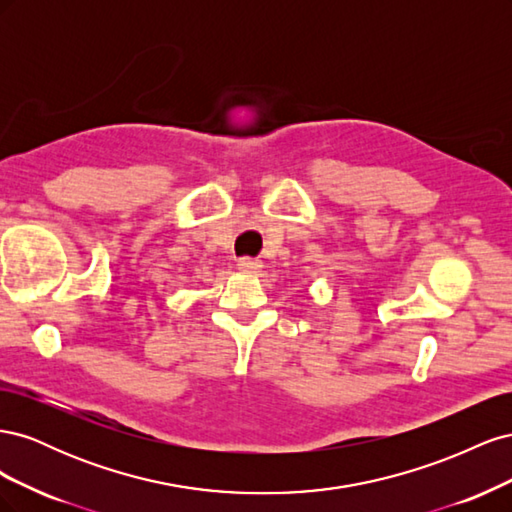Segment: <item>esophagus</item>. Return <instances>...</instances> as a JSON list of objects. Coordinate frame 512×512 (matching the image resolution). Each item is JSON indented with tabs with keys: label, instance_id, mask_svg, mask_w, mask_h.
I'll use <instances>...</instances> for the list:
<instances>
[{
	"label": "esophagus",
	"instance_id": "obj_1",
	"mask_svg": "<svg viewBox=\"0 0 512 512\" xmlns=\"http://www.w3.org/2000/svg\"><path fill=\"white\" fill-rule=\"evenodd\" d=\"M262 269V262L256 258H241L239 260V271L245 275H256Z\"/></svg>",
	"mask_w": 512,
	"mask_h": 512
}]
</instances>
